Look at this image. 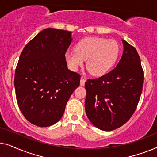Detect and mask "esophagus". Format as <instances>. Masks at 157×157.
Returning <instances> with one entry per match:
<instances>
[{
    "label": "esophagus",
    "instance_id": "34e87169",
    "mask_svg": "<svg viewBox=\"0 0 157 157\" xmlns=\"http://www.w3.org/2000/svg\"><path fill=\"white\" fill-rule=\"evenodd\" d=\"M85 82H86V79L83 78V77H81V80H80V85L82 86H84Z\"/></svg>",
    "mask_w": 157,
    "mask_h": 157
}]
</instances>
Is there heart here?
<instances>
[{"instance_id":"1","label":"heart","mask_w":157,"mask_h":157,"mask_svg":"<svg viewBox=\"0 0 157 157\" xmlns=\"http://www.w3.org/2000/svg\"><path fill=\"white\" fill-rule=\"evenodd\" d=\"M120 46L114 40L100 37H87L76 45L75 51H68L65 60L68 68L76 71L86 60V68L95 76L106 74L117 61Z\"/></svg>"}]
</instances>
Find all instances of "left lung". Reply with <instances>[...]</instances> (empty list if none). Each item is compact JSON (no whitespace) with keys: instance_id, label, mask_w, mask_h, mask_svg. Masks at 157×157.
Returning <instances> with one entry per match:
<instances>
[{"instance_id":"left-lung-1","label":"left lung","mask_w":157,"mask_h":157,"mask_svg":"<svg viewBox=\"0 0 157 157\" xmlns=\"http://www.w3.org/2000/svg\"><path fill=\"white\" fill-rule=\"evenodd\" d=\"M123 54L108 74L85 83V110L96 128L113 131L124 125L136 110L140 98L144 74L136 48L122 40Z\"/></svg>"}]
</instances>
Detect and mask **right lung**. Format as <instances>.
<instances>
[{"mask_svg": "<svg viewBox=\"0 0 157 157\" xmlns=\"http://www.w3.org/2000/svg\"><path fill=\"white\" fill-rule=\"evenodd\" d=\"M71 32L48 28L38 33L21 53L14 85L19 109L29 122L40 127L57 123L80 75L68 70L65 53Z\"/></svg>", "mask_w": 157, "mask_h": 157, "instance_id": "obj_1", "label": "right lung"}]
</instances>
